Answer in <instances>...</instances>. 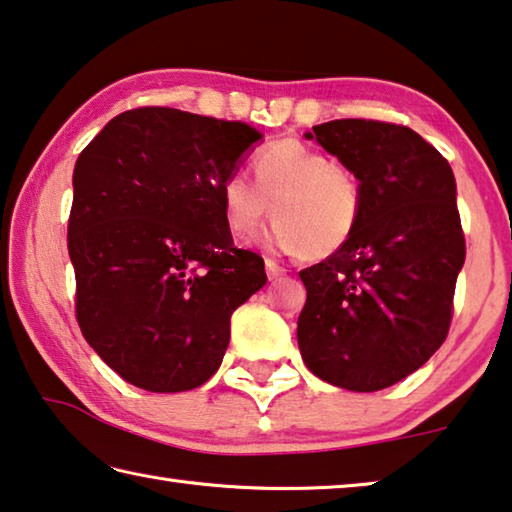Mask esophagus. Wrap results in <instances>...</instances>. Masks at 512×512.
Segmentation results:
<instances>
[{"mask_svg": "<svg viewBox=\"0 0 512 512\" xmlns=\"http://www.w3.org/2000/svg\"><path fill=\"white\" fill-rule=\"evenodd\" d=\"M264 266H266V275H268V280H277V277L280 275H284L287 273V268L284 266H280L275 262V259H266L264 262Z\"/></svg>", "mask_w": 512, "mask_h": 512, "instance_id": "34e87169", "label": "esophagus"}]
</instances>
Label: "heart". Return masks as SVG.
<instances>
[{
    "label": "heart",
    "mask_w": 512,
    "mask_h": 512,
    "mask_svg": "<svg viewBox=\"0 0 512 512\" xmlns=\"http://www.w3.org/2000/svg\"><path fill=\"white\" fill-rule=\"evenodd\" d=\"M253 167L255 180L232 171L221 183L235 235L253 237L273 212V241L287 253L325 259L348 246L366 205L357 173L296 137L262 146Z\"/></svg>",
    "instance_id": "b5f03b06"
}]
</instances>
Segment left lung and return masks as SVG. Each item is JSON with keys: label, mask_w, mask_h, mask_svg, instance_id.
Returning <instances> with one entry per match:
<instances>
[{"label": "left lung", "mask_w": 512, "mask_h": 512, "mask_svg": "<svg viewBox=\"0 0 512 512\" xmlns=\"http://www.w3.org/2000/svg\"><path fill=\"white\" fill-rule=\"evenodd\" d=\"M307 140L357 173L363 216L339 253L300 271L305 366L372 393L409 377L447 339L465 235L449 162L406 126L334 119Z\"/></svg>", "instance_id": "1"}]
</instances>
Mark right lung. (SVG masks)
<instances>
[{"label":"right lung","instance_id":"1","mask_svg":"<svg viewBox=\"0 0 512 512\" xmlns=\"http://www.w3.org/2000/svg\"><path fill=\"white\" fill-rule=\"evenodd\" d=\"M257 140L244 121L149 106L110 119L76 160V320L128 384H205L228 350L232 311L266 284L264 259L235 246L221 203L223 178Z\"/></svg>","mask_w":512,"mask_h":512}]
</instances>
